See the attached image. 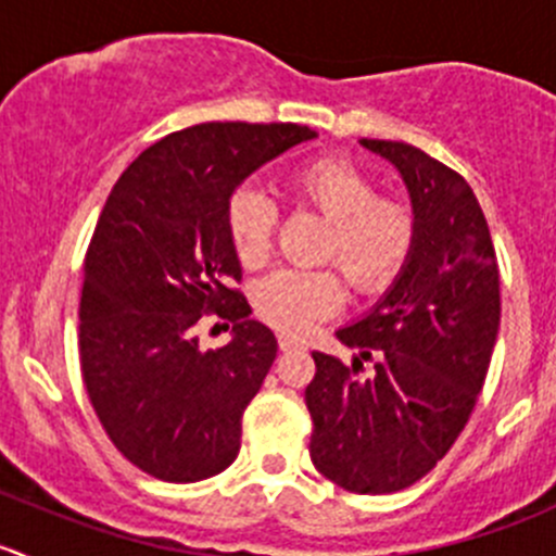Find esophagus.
<instances>
[{"instance_id":"34e87169","label":"esophagus","mask_w":556,"mask_h":556,"mask_svg":"<svg viewBox=\"0 0 556 556\" xmlns=\"http://www.w3.org/2000/svg\"><path fill=\"white\" fill-rule=\"evenodd\" d=\"M279 350H282V352L304 350V341L295 339V336H290V333H279Z\"/></svg>"}]
</instances>
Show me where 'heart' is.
<instances>
[{"mask_svg":"<svg viewBox=\"0 0 556 556\" xmlns=\"http://www.w3.org/2000/svg\"><path fill=\"white\" fill-rule=\"evenodd\" d=\"M288 193L304 210L328 223L319 261L336 263L357 293H377L395 279L417 237V217L408 201L379 195L371 174L341 155L306 161L288 177ZM277 210L257 190L231 195L226 228L244 268L268 261ZM255 312L285 333H306L344 304V285L328 268H279L252 290Z\"/></svg>","mask_w":556,"mask_h":556,"instance_id":"obj_1","label":"heart"}]
</instances>
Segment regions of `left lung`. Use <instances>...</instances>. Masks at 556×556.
Segmentation results:
<instances>
[{"label": "left lung", "mask_w": 556, "mask_h": 556, "mask_svg": "<svg viewBox=\"0 0 556 556\" xmlns=\"http://www.w3.org/2000/svg\"><path fill=\"white\" fill-rule=\"evenodd\" d=\"M361 144L401 174L417 237L371 312L336 330L357 350L352 368L312 352L309 454L341 490L390 495L430 473L463 433L495 350L501 274L484 212L457 172L406 142Z\"/></svg>", "instance_id": "8db88e82"}]
</instances>
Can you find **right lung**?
Segmentation results:
<instances>
[{
	"instance_id": "add662e5",
	"label": "right lung",
	"mask_w": 556,
	"mask_h": 556,
	"mask_svg": "<svg viewBox=\"0 0 556 556\" xmlns=\"http://www.w3.org/2000/svg\"><path fill=\"white\" fill-rule=\"evenodd\" d=\"M314 137L299 123L182 128L121 174L99 215L80 299L83 382L117 452L155 479L190 484L237 459L277 339L233 290L242 266L226 210L252 172ZM204 311L235 323L220 351L200 350Z\"/></svg>"
}]
</instances>
